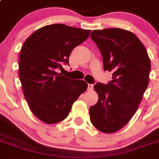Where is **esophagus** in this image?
I'll return each mask as SVG.
<instances>
[{"instance_id":"1","label":"esophagus","mask_w":159,"mask_h":159,"mask_svg":"<svg viewBox=\"0 0 159 159\" xmlns=\"http://www.w3.org/2000/svg\"><path fill=\"white\" fill-rule=\"evenodd\" d=\"M93 89V84H88V90L91 91Z\"/></svg>"}]
</instances>
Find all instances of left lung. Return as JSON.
<instances>
[{
  "instance_id": "obj_1",
  "label": "left lung",
  "mask_w": 159,
  "mask_h": 159,
  "mask_svg": "<svg viewBox=\"0 0 159 159\" xmlns=\"http://www.w3.org/2000/svg\"><path fill=\"white\" fill-rule=\"evenodd\" d=\"M111 71L107 84L96 83L98 102L89 108L90 121L98 130L112 133L124 127L138 108L149 81L151 61L144 45L132 32L118 28L96 30L90 35Z\"/></svg>"
}]
</instances>
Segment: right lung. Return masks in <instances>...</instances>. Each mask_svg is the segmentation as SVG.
<instances>
[{"mask_svg":"<svg viewBox=\"0 0 159 159\" xmlns=\"http://www.w3.org/2000/svg\"><path fill=\"white\" fill-rule=\"evenodd\" d=\"M90 32L57 23L37 30L23 43L19 79L30 109L43 122L55 124L64 120L73 103L86 91L85 81L66 78L56 69H61L62 63L69 65L72 50Z\"/></svg>","mask_w":159,"mask_h":159,"instance_id":"right-lung-1","label":"right lung"}]
</instances>
